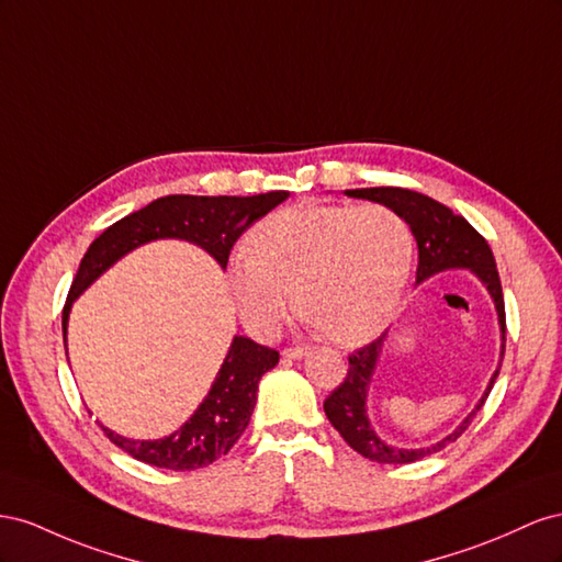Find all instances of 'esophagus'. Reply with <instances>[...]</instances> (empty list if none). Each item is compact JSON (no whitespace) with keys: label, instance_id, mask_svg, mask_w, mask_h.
Masks as SVG:
<instances>
[{"label":"esophagus","instance_id":"34e87169","mask_svg":"<svg viewBox=\"0 0 562 562\" xmlns=\"http://www.w3.org/2000/svg\"><path fill=\"white\" fill-rule=\"evenodd\" d=\"M282 356L286 360H301V358L308 356V348L306 346H290V348L282 350Z\"/></svg>","mask_w":562,"mask_h":562}]
</instances>
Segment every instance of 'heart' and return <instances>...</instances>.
Returning a JSON list of instances; mask_svg holds the SVG:
<instances>
[{"label": "heart", "mask_w": 562, "mask_h": 562, "mask_svg": "<svg viewBox=\"0 0 562 562\" xmlns=\"http://www.w3.org/2000/svg\"><path fill=\"white\" fill-rule=\"evenodd\" d=\"M412 259L409 226L389 206L299 204L256 223L247 251L231 256L228 284L245 327L259 339L280 331L299 299L329 339L362 346L395 317Z\"/></svg>", "instance_id": "obj_1"}]
</instances>
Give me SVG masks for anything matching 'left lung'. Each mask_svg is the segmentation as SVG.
Listing matches in <instances>:
<instances>
[{
    "instance_id": "obj_1",
    "label": "left lung",
    "mask_w": 562,
    "mask_h": 562,
    "mask_svg": "<svg viewBox=\"0 0 562 562\" xmlns=\"http://www.w3.org/2000/svg\"><path fill=\"white\" fill-rule=\"evenodd\" d=\"M348 198L370 200L389 206L397 216H403L409 226L416 249H419V266H416V284L438 276L445 270H471L473 276L485 284L487 294L494 301L496 317H499V331H502V350H499V367H496L483 397L471 414L463 419L450 436H445L430 447H395L376 436V430L370 422V409H367V400H370L372 376L376 372V364L381 358L383 344L389 339V331L381 334L376 341L362 346L348 358V374L339 389L325 400V414L331 426L341 432V438L370 461L379 463H412L419 461L432 452H440L442 447L454 442L463 430L473 422L477 409L485 405V400L494 386L496 376L502 370L504 360V344H506V313H504V294H502V280L496 272V263L490 245L485 237L480 235L471 223L454 214L450 206L436 202L422 192H414L407 188H356L346 190Z\"/></svg>"
}]
</instances>
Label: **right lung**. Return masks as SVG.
I'll list each match as a JSON object with an SVG mask.
<instances>
[{"label": "right lung", "mask_w": 562, "mask_h": 562, "mask_svg": "<svg viewBox=\"0 0 562 562\" xmlns=\"http://www.w3.org/2000/svg\"><path fill=\"white\" fill-rule=\"evenodd\" d=\"M286 198H290L286 190L251 198L167 195L112 223L93 239L79 263L66 308H63V339L68 341V319L77 296L99 280L110 266H115L122 256L140 245L155 243V239H186V243L204 249L226 270L237 237ZM278 350L254 344L247 336H233L210 393L179 430L157 440H134L103 424L99 426L110 442L150 467L169 471L210 467L218 457L231 452V447L249 426L259 381L278 364Z\"/></svg>", "instance_id": "1"}]
</instances>
